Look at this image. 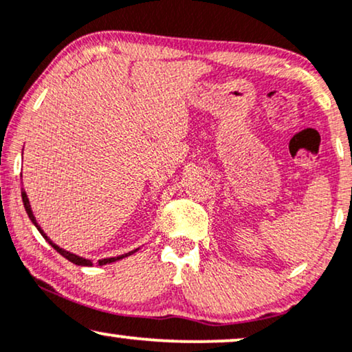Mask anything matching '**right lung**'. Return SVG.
<instances>
[{
    "instance_id": "add662e5",
    "label": "right lung",
    "mask_w": 352,
    "mask_h": 352,
    "mask_svg": "<svg viewBox=\"0 0 352 352\" xmlns=\"http://www.w3.org/2000/svg\"><path fill=\"white\" fill-rule=\"evenodd\" d=\"M21 195H22V203H23V208H25V210H27V215H29V219L32 220V223L35 225V227H36V230H38V232L41 233V236H43L45 240L48 241L50 245L53 246L54 250L59 252L60 256L65 257V259L70 261V262H72V264H75V265H85V267H90V265H93V262H91L90 259H85V257H80V256L74 254V252H70V251H67V250H63V248L56 245L54 241H51V238H50L48 235H46V233H45L43 230H41V227H40V225L36 223V219H35L34 212H32V206H30V201H29V198H27V193H25V190L22 188ZM133 252H137V250H133V251H130V252H125V254H122V256H117V257H106V259H100V261H98V265H106V264H111V262H116V261H119V259H124V257H127V256H130V254H133Z\"/></svg>"
}]
</instances>
